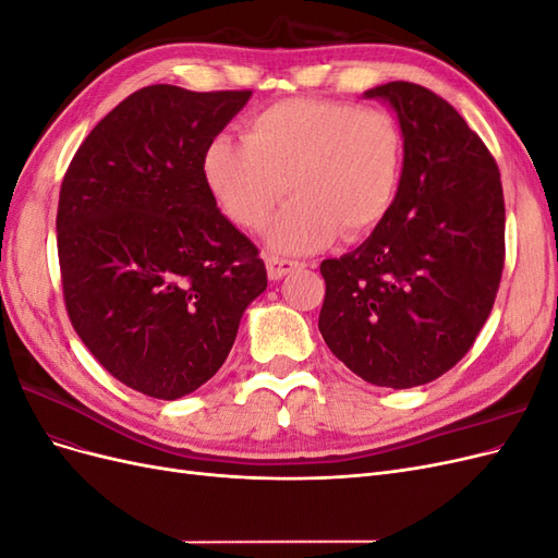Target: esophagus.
Segmentation results:
<instances>
[{
  "mask_svg": "<svg viewBox=\"0 0 558 558\" xmlns=\"http://www.w3.org/2000/svg\"><path fill=\"white\" fill-rule=\"evenodd\" d=\"M265 265H267V275L269 279H281L286 275H291L293 269L300 267L298 260H289V258H279V256H265Z\"/></svg>",
  "mask_w": 558,
  "mask_h": 558,
  "instance_id": "esophagus-1",
  "label": "esophagus"
}]
</instances>
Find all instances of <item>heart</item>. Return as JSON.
Segmentation results:
<instances>
[{
    "label": "heart",
    "mask_w": 558,
    "mask_h": 558,
    "mask_svg": "<svg viewBox=\"0 0 558 558\" xmlns=\"http://www.w3.org/2000/svg\"><path fill=\"white\" fill-rule=\"evenodd\" d=\"M404 134L384 109L293 97L253 113L242 142H209L202 172L234 226L260 230L286 193L295 199L269 228L279 251L307 253L363 240L391 214L402 181Z\"/></svg>",
    "instance_id": "b5f03b06"
}]
</instances>
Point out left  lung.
Segmentation results:
<instances>
[{
	"label": "left lung",
	"mask_w": 558,
	"mask_h": 558,
	"mask_svg": "<svg viewBox=\"0 0 558 558\" xmlns=\"http://www.w3.org/2000/svg\"><path fill=\"white\" fill-rule=\"evenodd\" d=\"M386 99L404 167L386 221L351 253L320 263L318 330L353 375L388 388L442 377L475 344L505 265V199L494 156L447 99L408 81Z\"/></svg>",
	"instance_id": "8db88e82"
}]
</instances>
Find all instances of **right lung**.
I'll list each match as a JSON object with an SVG mask.
<instances>
[{"label": "right lung", "instance_id": "obj_1", "mask_svg": "<svg viewBox=\"0 0 558 558\" xmlns=\"http://www.w3.org/2000/svg\"><path fill=\"white\" fill-rule=\"evenodd\" d=\"M251 90L146 86L88 134L58 202L66 314L109 375L177 400L209 381L267 289L258 246L216 207L209 142Z\"/></svg>", "mask_w": 558, "mask_h": 558}]
</instances>
